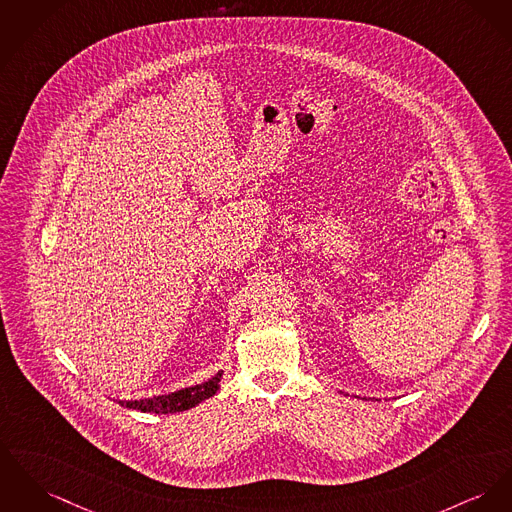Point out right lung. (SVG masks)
Here are the masks:
<instances>
[{"label": "right lung", "instance_id": "add662e5", "mask_svg": "<svg viewBox=\"0 0 512 512\" xmlns=\"http://www.w3.org/2000/svg\"><path fill=\"white\" fill-rule=\"evenodd\" d=\"M221 378H223V371H219L217 375L207 378L200 384L180 388V390L171 392V394H159V396L143 398V400H118V404L128 409H139L143 413H178V411H186V409L202 404L207 398L215 396L217 390L221 388Z\"/></svg>", "mask_w": 512, "mask_h": 512}]
</instances>
